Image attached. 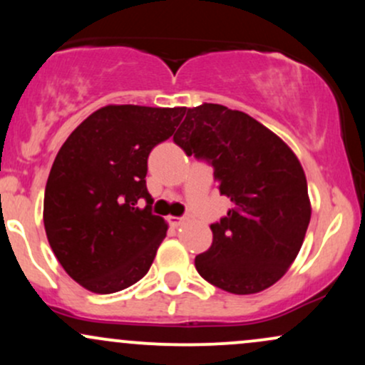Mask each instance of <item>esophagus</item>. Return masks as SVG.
Returning a JSON list of instances; mask_svg holds the SVG:
<instances>
[{"instance_id":"esophagus-1","label":"esophagus","mask_w":365,"mask_h":365,"mask_svg":"<svg viewBox=\"0 0 365 365\" xmlns=\"http://www.w3.org/2000/svg\"><path fill=\"white\" fill-rule=\"evenodd\" d=\"M185 221H188V216H182V217L170 216V217H168V223H170L171 226H180V225L185 223Z\"/></svg>"}]
</instances>
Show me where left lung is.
<instances>
[{
    "mask_svg": "<svg viewBox=\"0 0 365 365\" xmlns=\"http://www.w3.org/2000/svg\"><path fill=\"white\" fill-rule=\"evenodd\" d=\"M185 111L175 144L212 166L221 195L233 204L211 225L212 244L197 255L195 269L235 295L266 290L295 261L311 221L302 166L278 135L245 113L211 103Z\"/></svg>",
    "mask_w": 365,
    "mask_h": 365,
    "instance_id": "8db88e82",
    "label": "left lung"
}]
</instances>
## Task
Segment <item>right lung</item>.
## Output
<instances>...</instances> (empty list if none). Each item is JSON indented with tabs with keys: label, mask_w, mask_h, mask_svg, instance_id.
<instances>
[{
	"label": "right lung",
	"mask_w": 365,
	"mask_h": 365,
	"mask_svg": "<svg viewBox=\"0 0 365 365\" xmlns=\"http://www.w3.org/2000/svg\"><path fill=\"white\" fill-rule=\"evenodd\" d=\"M183 115L185 108L104 106L61 145L46 183L44 228L63 269L87 290L120 292L149 271L168 226L153 215L148 158Z\"/></svg>",
	"instance_id": "obj_1"
}]
</instances>
